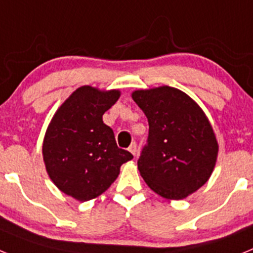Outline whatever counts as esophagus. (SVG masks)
I'll use <instances>...</instances> for the list:
<instances>
[{"mask_svg":"<svg viewBox=\"0 0 253 253\" xmlns=\"http://www.w3.org/2000/svg\"><path fill=\"white\" fill-rule=\"evenodd\" d=\"M128 149H129V152L133 154V156H135V154H137V143H135V142L131 143Z\"/></svg>","mask_w":253,"mask_h":253,"instance_id":"34e87169","label":"esophagus"}]
</instances>
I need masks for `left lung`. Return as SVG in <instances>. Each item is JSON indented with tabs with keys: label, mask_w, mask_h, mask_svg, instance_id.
I'll return each mask as SVG.
<instances>
[{
	"label": "left lung",
	"mask_w": 253,
	"mask_h": 253,
	"mask_svg": "<svg viewBox=\"0 0 253 253\" xmlns=\"http://www.w3.org/2000/svg\"><path fill=\"white\" fill-rule=\"evenodd\" d=\"M133 100L146 114L149 131L138 169L162 198L180 200L209 180L218 143L213 128L190 96L173 87L138 90Z\"/></svg>",
	"instance_id": "left-lung-1"
}]
</instances>
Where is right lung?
Returning <instances> with one entry per match:
<instances>
[{
	"mask_svg": "<svg viewBox=\"0 0 253 253\" xmlns=\"http://www.w3.org/2000/svg\"><path fill=\"white\" fill-rule=\"evenodd\" d=\"M119 96L118 90L80 87L58 109L45 133L43 157L49 177L80 202L106 191L120 166L133 158L116 146L113 129L102 122Z\"/></svg>",
	"mask_w": 253,
	"mask_h": 253,
	"instance_id": "right-lung-1",
	"label": "right lung"
}]
</instances>
